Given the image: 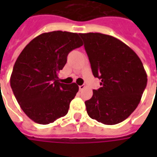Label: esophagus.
Returning <instances> with one entry per match:
<instances>
[{
    "mask_svg": "<svg viewBox=\"0 0 157 157\" xmlns=\"http://www.w3.org/2000/svg\"><path fill=\"white\" fill-rule=\"evenodd\" d=\"M85 88H86V86H84V85H82V86H79V90H84Z\"/></svg>",
    "mask_w": 157,
    "mask_h": 157,
    "instance_id": "obj_1",
    "label": "esophagus"
}]
</instances>
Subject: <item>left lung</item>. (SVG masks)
<instances>
[{
    "label": "left lung",
    "mask_w": 157,
    "mask_h": 157,
    "mask_svg": "<svg viewBox=\"0 0 157 157\" xmlns=\"http://www.w3.org/2000/svg\"><path fill=\"white\" fill-rule=\"evenodd\" d=\"M85 43L98 90L86 101L89 117L104 124H116L131 115L140 103L147 76L136 53L121 40L98 33H79Z\"/></svg>",
    "instance_id": "left-lung-1"
}]
</instances>
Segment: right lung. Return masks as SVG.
Masks as SVG:
<instances>
[{"label": "right lung", "mask_w": 157, "mask_h": 157, "mask_svg": "<svg viewBox=\"0 0 157 157\" xmlns=\"http://www.w3.org/2000/svg\"><path fill=\"white\" fill-rule=\"evenodd\" d=\"M81 45L77 33L54 31L37 36L20 53L10 86L22 110L34 122L48 124L67 115L79 87L60 83L58 73L69 52Z\"/></svg>", "instance_id": "1"}]
</instances>
